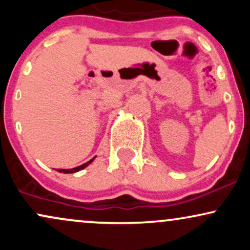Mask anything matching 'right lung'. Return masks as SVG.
Listing matches in <instances>:
<instances>
[{
    "label": "right lung",
    "instance_id": "1",
    "mask_svg": "<svg viewBox=\"0 0 250 250\" xmlns=\"http://www.w3.org/2000/svg\"><path fill=\"white\" fill-rule=\"evenodd\" d=\"M95 157H96V156H95ZM95 157H93V159H91L90 161H88V162L83 163V165H81V166H79V167L71 168V169H56V170L59 171V173H63V174H73V173H76V171H80V170H82V169H84L85 167H88V166L90 165V163L93 162L94 160H95Z\"/></svg>",
    "mask_w": 250,
    "mask_h": 250
}]
</instances>
